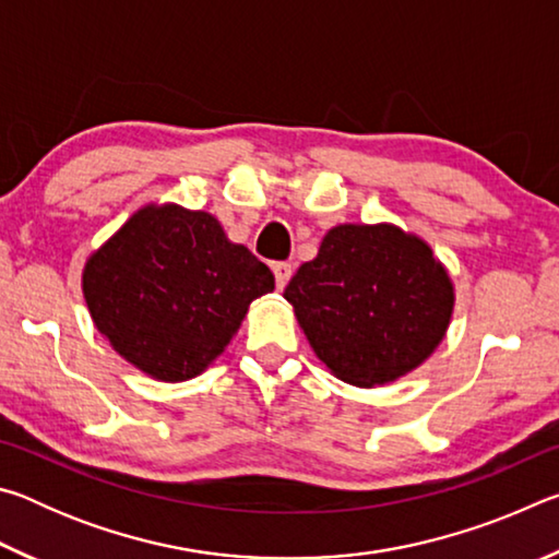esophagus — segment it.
<instances>
[{"instance_id": "obj_1", "label": "esophagus", "mask_w": 559, "mask_h": 559, "mask_svg": "<svg viewBox=\"0 0 559 559\" xmlns=\"http://www.w3.org/2000/svg\"><path fill=\"white\" fill-rule=\"evenodd\" d=\"M273 276H276L278 288H286L290 276H293V266L290 263H273Z\"/></svg>"}]
</instances>
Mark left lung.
<instances>
[{
    "instance_id": "8db88e82",
    "label": "left lung",
    "mask_w": 559,
    "mask_h": 559,
    "mask_svg": "<svg viewBox=\"0 0 559 559\" xmlns=\"http://www.w3.org/2000/svg\"><path fill=\"white\" fill-rule=\"evenodd\" d=\"M310 347L347 384L419 367L447 335L453 283L431 246L394 224H340L283 293Z\"/></svg>"
}]
</instances>
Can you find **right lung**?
I'll use <instances>...</instances> for the list:
<instances>
[{"mask_svg": "<svg viewBox=\"0 0 559 559\" xmlns=\"http://www.w3.org/2000/svg\"><path fill=\"white\" fill-rule=\"evenodd\" d=\"M273 290V273L206 212L147 204L93 251L83 298L103 337L163 382L202 374Z\"/></svg>", "mask_w": 559, "mask_h": 559, "instance_id": "1", "label": "right lung"}]
</instances>
